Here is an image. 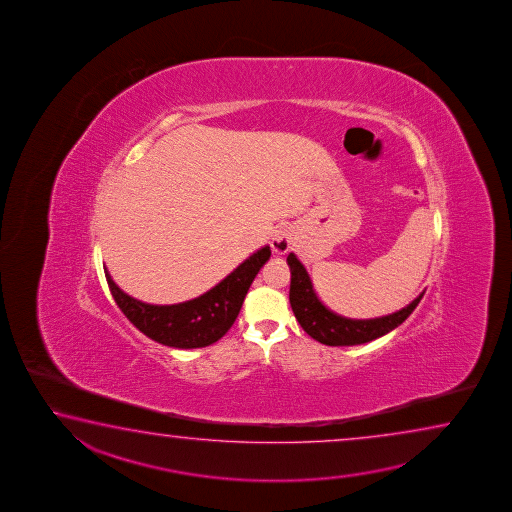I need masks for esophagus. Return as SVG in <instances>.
<instances>
[{
    "label": "esophagus",
    "instance_id": "esophagus-1",
    "mask_svg": "<svg viewBox=\"0 0 512 512\" xmlns=\"http://www.w3.org/2000/svg\"><path fill=\"white\" fill-rule=\"evenodd\" d=\"M290 245H292V236H290L286 229L276 231L274 236H272V240H270V247H272V251L276 252V254H286V252L290 251Z\"/></svg>",
    "mask_w": 512,
    "mask_h": 512
}]
</instances>
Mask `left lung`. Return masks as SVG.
Here are the masks:
<instances>
[{
  "mask_svg": "<svg viewBox=\"0 0 512 512\" xmlns=\"http://www.w3.org/2000/svg\"><path fill=\"white\" fill-rule=\"evenodd\" d=\"M286 263L290 267V304L295 319L301 324L310 337L326 346H358L371 342L374 338L383 337L389 331L398 328L410 313L416 310L423 294L412 303L401 308L399 312L390 313L376 319H347L342 315L328 310L313 290L312 279L304 269L303 263L297 260L294 252L288 254Z\"/></svg>",
  "mask_w": 512,
  "mask_h": 512,
  "instance_id": "left-lung-1",
  "label": "left lung"
}]
</instances>
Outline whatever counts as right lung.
Returning a JSON list of instances; mask_svg holds the SVG:
<instances>
[{"label":"right lung","mask_w":512,"mask_h":512,"mask_svg":"<svg viewBox=\"0 0 512 512\" xmlns=\"http://www.w3.org/2000/svg\"><path fill=\"white\" fill-rule=\"evenodd\" d=\"M265 245L213 286L206 294L179 304H147L125 294L105 270V279L123 315L141 333L159 344L177 349H195L215 344L233 326L243 299L261 267L269 261Z\"/></svg>","instance_id":"obj_1"}]
</instances>
